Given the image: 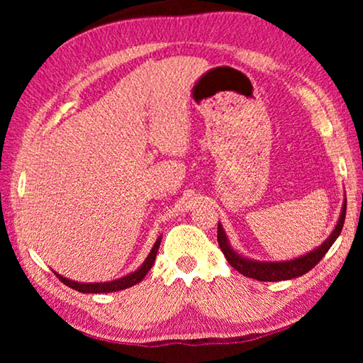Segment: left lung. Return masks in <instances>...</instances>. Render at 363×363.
<instances>
[{
	"mask_svg": "<svg viewBox=\"0 0 363 363\" xmlns=\"http://www.w3.org/2000/svg\"><path fill=\"white\" fill-rule=\"evenodd\" d=\"M344 218H346V199L342 201L341 214L340 218H337L335 229L331 230L327 240H325L320 247H317L312 251H307L306 255H301L298 257H293V259H286V261H257L240 255L237 250H233L229 238H227L224 227L220 223L218 224V243L220 247V251H223L225 259L229 261L230 266L233 269H237L238 272L245 275V277L255 279L259 281L291 280V279L301 277V275H304L306 272H309V270L314 267L325 255H327V251L330 250L331 245H333L336 238L340 237L344 225Z\"/></svg>",
	"mask_w": 363,
	"mask_h": 363,
	"instance_id": "8db88e82",
	"label": "left lung"
}]
</instances>
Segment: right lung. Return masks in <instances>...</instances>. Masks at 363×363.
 Segmentation results:
<instances>
[{
	"mask_svg": "<svg viewBox=\"0 0 363 363\" xmlns=\"http://www.w3.org/2000/svg\"><path fill=\"white\" fill-rule=\"evenodd\" d=\"M160 243H162V235L157 238V242L153 243V247L150 250L149 256L145 257V261L140 264V267H138L134 272H130L126 275H123V277L116 279V280H110V281H96V284H83V281H75V280H70L64 277V275L57 274L56 270H54V274L57 275L60 281H64V285L73 288V290H77L79 293H112V291H120V290H125V288H130L133 285L139 284V281H143L144 277L147 275V272L152 269L153 262H155V257H157V251L160 248Z\"/></svg>",
	"mask_w": 363,
	"mask_h": 363,
	"instance_id": "1",
	"label": "right lung"
}]
</instances>
